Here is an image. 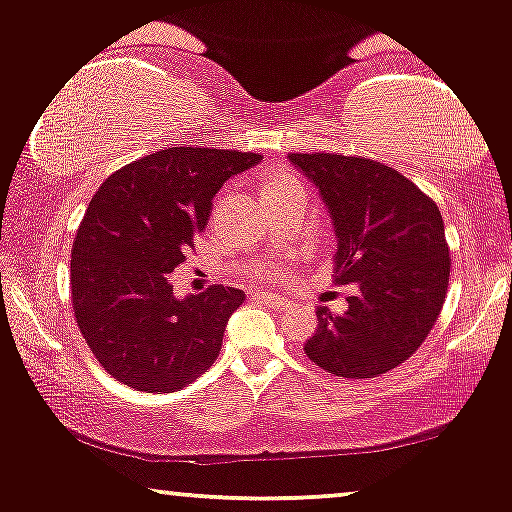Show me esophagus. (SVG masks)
Instances as JSON below:
<instances>
[{
	"label": "esophagus",
	"instance_id": "34e87169",
	"mask_svg": "<svg viewBox=\"0 0 512 512\" xmlns=\"http://www.w3.org/2000/svg\"><path fill=\"white\" fill-rule=\"evenodd\" d=\"M257 300H260V303H264V305L274 307V310H283V307H288V300L281 298V295H276V293L262 291V293H257Z\"/></svg>",
	"mask_w": 512,
	"mask_h": 512
}]
</instances>
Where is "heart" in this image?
Segmentation results:
<instances>
[{
	"instance_id": "1",
	"label": "heart",
	"mask_w": 512,
	"mask_h": 512,
	"mask_svg": "<svg viewBox=\"0 0 512 512\" xmlns=\"http://www.w3.org/2000/svg\"><path fill=\"white\" fill-rule=\"evenodd\" d=\"M286 181H293V178L286 176V174H276V176H272V178H269V181H267V188H269V186H276V183H286Z\"/></svg>"
}]
</instances>
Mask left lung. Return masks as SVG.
Returning a JSON list of instances; mask_svg holds the SVG:
<instances>
[{"mask_svg": "<svg viewBox=\"0 0 512 512\" xmlns=\"http://www.w3.org/2000/svg\"><path fill=\"white\" fill-rule=\"evenodd\" d=\"M322 193L338 236L334 281L357 283L348 310H317L305 355L336 377L374 379L415 355L441 315L451 248L436 202L367 157L293 152Z\"/></svg>", "mask_w": 512, "mask_h": 512, "instance_id": "obj_1", "label": "left lung"}]
</instances>
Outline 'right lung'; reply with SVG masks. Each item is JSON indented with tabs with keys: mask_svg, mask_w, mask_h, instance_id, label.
Masks as SVG:
<instances>
[{
	"mask_svg": "<svg viewBox=\"0 0 512 512\" xmlns=\"http://www.w3.org/2000/svg\"><path fill=\"white\" fill-rule=\"evenodd\" d=\"M262 155L169 147L114 171L71 252L73 317L95 360L135 391L171 393L217 360L245 293L214 283L176 300L169 274L207 226L212 197Z\"/></svg>",
	"mask_w": 512,
	"mask_h": 512,
	"instance_id": "obj_1",
	"label": "right lung"
}]
</instances>
